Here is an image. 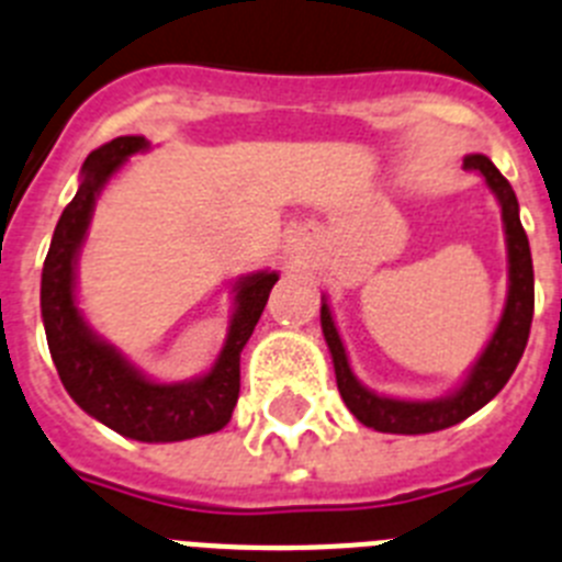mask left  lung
Masks as SVG:
<instances>
[{
  "label": "left lung",
  "instance_id": "1",
  "mask_svg": "<svg viewBox=\"0 0 562 562\" xmlns=\"http://www.w3.org/2000/svg\"><path fill=\"white\" fill-rule=\"evenodd\" d=\"M463 169L481 175L501 203L506 260H509V291H506L504 314H501L492 339L486 341L484 353L477 356V362L472 364L470 373L463 375V382L452 393L441 398H396L379 396L375 390L364 387L350 368L348 350L341 345L328 300L322 296V334H325L330 359H334L336 387L341 393V402L348 404L350 413L364 427H373L379 432L424 436V432H438V429H447L463 418H470L472 413H477L504 390V384L509 382V375L515 373L517 362H520V356H524L526 341H529L531 314H535V271H531L529 237H526L524 226H520V214H517V198L512 192L509 180L497 172V166L486 155H467Z\"/></svg>",
  "mask_w": 562,
  "mask_h": 562
}]
</instances>
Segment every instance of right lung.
Segmentation results:
<instances>
[{"instance_id": "add662e5", "label": "right lung", "mask_w": 562, "mask_h": 562, "mask_svg": "<svg viewBox=\"0 0 562 562\" xmlns=\"http://www.w3.org/2000/svg\"><path fill=\"white\" fill-rule=\"evenodd\" d=\"M146 149L149 140L144 135H124L87 155L78 192L58 217L42 268V319L58 379L87 416L133 441L169 443L209 436L232 422L240 396V353L280 274L257 271L234 282V314L221 356L209 373L187 382H155L126 362L115 345L101 339L78 311V251L101 189L126 160Z\"/></svg>"}]
</instances>
